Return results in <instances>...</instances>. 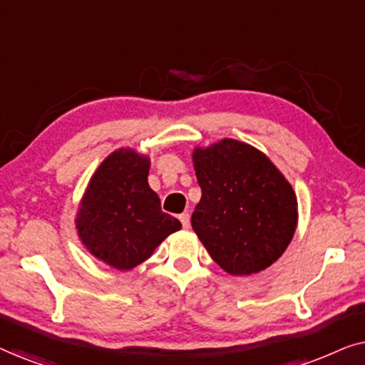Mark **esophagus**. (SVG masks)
<instances>
[{"mask_svg":"<svg viewBox=\"0 0 365 365\" xmlns=\"http://www.w3.org/2000/svg\"><path fill=\"white\" fill-rule=\"evenodd\" d=\"M179 221H181L184 229H189V224H191V221H189V214L187 212H182L181 216H179Z\"/></svg>","mask_w":365,"mask_h":365,"instance_id":"esophagus-1","label":"esophagus"}]
</instances>
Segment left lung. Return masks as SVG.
Segmentation results:
<instances>
[{
  "label": "left lung",
  "mask_w": 365,
  "mask_h": 365,
  "mask_svg": "<svg viewBox=\"0 0 365 365\" xmlns=\"http://www.w3.org/2000/svg\"><path fill=\"white\" fill-rule=\"evenodd\" d=\"M202 196L191 224L224 271L249 276L286 251L297 227V197L266 154L236 139L192 153Z\"/></svg>",
  "instance_id": "obj_1"
}]
</instances>
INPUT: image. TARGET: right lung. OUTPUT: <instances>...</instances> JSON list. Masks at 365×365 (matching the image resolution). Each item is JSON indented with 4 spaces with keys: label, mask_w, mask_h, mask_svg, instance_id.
<instances>
[{
    "label": "right lung",
    "mask_w": 365,
    "mask_h": 365,
    "mask_svg": "<svg viewBox=\"0 0 365 365\" xmlns=\"http://www.w3.org/2000/svg\"><path fill=\"white\" fill-rule=\"evenodd\" d=\"M149 158L121 148L99 164L76 214L84 247L119 271L151 257L169 234L181 229L176 217L161 211L149 187Z\"/></svg>",
    "instance_id": "right-lung-1"
}]
</instances>
